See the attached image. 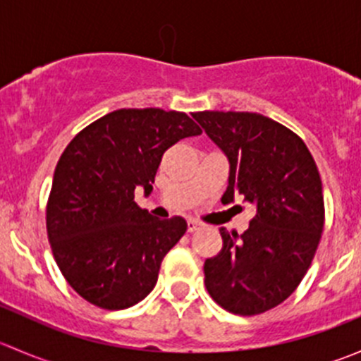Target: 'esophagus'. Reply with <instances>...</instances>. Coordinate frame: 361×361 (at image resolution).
<instances>
[{
  "label": "esophagus",
  "mask_w": 361,
  "mask_h": 361,
  "mask_svg": "<svg viewBox=\"0 0 361 361\" xmlns=\"http://www.w3.org/2000/svg\"><path fill=\"white\" fill-rule=\"evenodd\" d=\"M187 225H188V232H195L202 227V224H199L197 220H188Z\"/></svg>",
  "instance_id": "34e87169"
}]
</instances>
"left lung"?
I'll return each mask as SVG.
<instances>
[{
	"label": "left lung",
	"mask_w": 361,
	"mask_h": 361,
	"mask_svg": "<svg viewBox=\"0 0 361 361\" xmlns=\"http://www.w3.org/2000/svg\"><path fill=\"white\" fill-rule=\"evenodd\" d=\"M228 159L221 202L257 207L241 235L221 227L220 253L204 262V285L218 305L255 316L281 304L307 272L325 224L318 167L304 141L250 111L192 113Z\"/></svg>",
	"instance_id": "1"
}]
</instances>
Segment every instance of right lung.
Wrapping results in <instances>:
<instances>
[{
  "instance_id": "right-lung-1",
  "label": "right lung",
  "mask_w": 361,
  "mask_h": 361,
  "mask_svg": "<svg viewBox=\"0 0 361 361\" xmlns=\"http://www.w3.org/2000/svg\"><path fill=\"white\" fill-rule=\"evenodd\" d=\"M202 130L187 113L122 108L80 130L61 155L47 202L54 258L73 290L108 311L143 300L160 264L187 232L134 202L152 192L164 152Z\"/></svg>"
}]
</instances>
